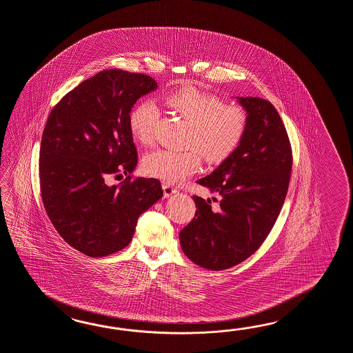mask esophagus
Returning a JSON list of instances; mask_svg holds the SVG:
<instances>
[{"label": "esophagus", "mask_w": 353, "mask_h": 353, "mask_svg": "<svg viewBox=\"0 0 353 353\" xmlns=\"http://www.w3.org/2000/svg\"><path fill=\"white\" fill-rule=\"evenodd\" d=\"M162 188H163L164 196L165 198H170V196H172L173 194L177 192L176 188H173L172 185L165 183V182L162 185Z\"/></svg>", "instance_id": "esophagus-1"}]
</instances>
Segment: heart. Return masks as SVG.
Wrapping results in <instances>:
<instances>
[{"instance_id": "heart-1", "label": "heart", "mask_w": 353, "mask_h": 353, "mask_svg": "<svg viewBox=\"0 0 353 353\" xmlns=\"http://www.w3.org/2000/svg\"><path fill=\"white\" fill-rule=\"evenodd\" d=\"M167 104L190 123L188 150L158 149L143 158L146 174L180 183L198 171L201 154L210 162H222L239 148L243 139L248 116L239 105H225L218 95L195 86H183L167 95ZM159 110L154 101L144 99L129 113L131 135L148 145L154 141Z\"/></svg>"}]
</instances>
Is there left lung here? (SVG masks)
I'll return each instance as SVG.
<instances>
[{"label": "left lung", "instance_id": "8db88e82", "mask_svg": "<svg viewBox=\"0 0 353 353\" xmlns=\"http://www.w3.org/2000/svg\"><path fill=\"white\" fill-rule=\"evenodd\" d=\"M237 101L248 113L243 139L198 180L219 196V204L194 196L198 210L180 232L183 254L210 270L234 267L261 246L283 207L292 171L290 139L274 105L258 97Z\"/></svg>", "mask_w": 353, "mask_h": 353}]
</instances>
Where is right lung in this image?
<instances>
[{
  "mask_svg": "<svg viewBox=\"0 0 353 353\" xmlns=\"http://www.w3.org/2000/svg\"><path fill=\"white\" fill-rule=\"evenodd\" d=\"M154 79L103 70L53 107L39 152L41 194L61 237L86 256L102 258L129 245L139 215L163 196L157 179H131L138 153L129 113ZM127 179L110 187V175Z\"/></svg>",
  "mask_w": 353,
  "mask_h": 353,
  "instance_id": "add662e5",
  "label": "right lung"
}]
</instances>
